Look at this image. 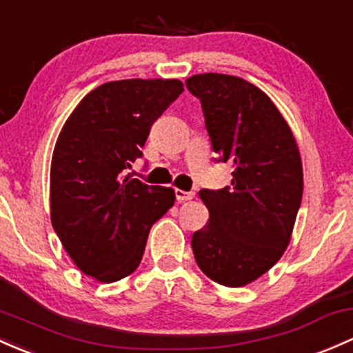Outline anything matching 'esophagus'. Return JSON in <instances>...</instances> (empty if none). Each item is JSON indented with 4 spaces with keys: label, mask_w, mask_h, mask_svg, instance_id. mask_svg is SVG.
Returning <instances> with one entry per match:
<instances>
[{
    "label": "esophagus",
    "mask_w": 353,
    "mask_h": 353,
    "mask_svg": "<svg viewBox=\"0 0 353 353\" xmlns=\"http://www.w3.org/2000/svg\"><path fill=\"white\" fill-rule=\"evenodd\" d=\"M194 192L192 191H183V189H176V199L179 203H185V201H191L194 199Z\"/></svg>",
    "instance_id": "obj_1"
}]
</instances>
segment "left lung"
<instances>
[{
    "label": "left lung",
    "mask_w": 353,
    "mask_h": 353,
    "mask_svg": "<svg viewBox=\"0 0 353 353\" xmlns=\"http://www.w3.org/2000/svg\"><path fill=\"white\" fill-rule=\"evenodd\" d=\"M201 100L212 150L234 165L231 188L199 192L209 209L192 234L201 271L216 283H253L283 256L303 196L296 139L273 100L256 85L224 73L185 80Z\"/></svg>",
    "instance_id": "8db88e82"
}]
</instances>
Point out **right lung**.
<instances>
[{
	"label": "right lung",
	"mask_w": 353,
	"mask_h": 353,
	"mask_svg": "<svg viewBox=\"0 0 353 353\" xmlns=\"http://www.w3.org/2000/svg\"><path fill=\"white\" fill-rule=\"evenodd\" d=\"M183 92L176 79L107 82L85 95L61 127L50 169V216L77 268L100 283L134 273L150 228L174 206V189L125 172L142 156L152 123Z\"/></svg>",
	"instance_id": "1"
}]
</instances>
